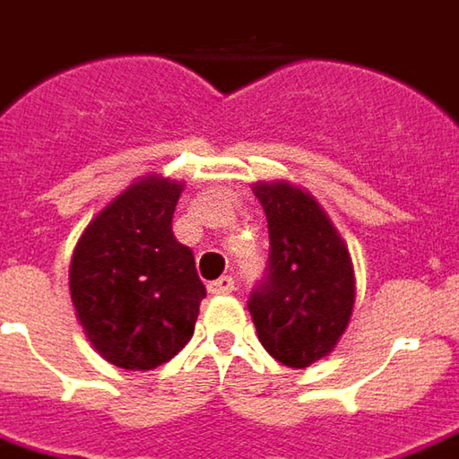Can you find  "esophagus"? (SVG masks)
Instances as JSON below:
<instances>
[{"instance_id":"1","label":"esophagus","mask_w":459,"mask_h":459,"mask_svg":"<svg viewBox=\"0 0 459 459\" xmlns=\"http://www.w3.org/2000/svg\"><path fill=\"white\" fill-rule=\"evenodd\" d=\"M233 290H236V281H233L230 277H221L208 284V292L211 294H229L233 292Z\"/></svg>"}]
</instances>
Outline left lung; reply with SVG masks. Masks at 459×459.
I'll return each mask as SVG.
<instances>
[{"label":"left lung","instance_id":"left-lung-1","mask_svg":"<svg viewBox=\"0 0 459 459\" xmlns=\"http://www.w3.org/2000/svg\"><path fill=\"white\" fill-rule=\"evenodd\" d=\"M269 226V264L248 297L266 353L290 368L325 358L356 302L353 264L317 200L287 182L254 187Z\"/></svg>","mask_w":459,"mask_h":459}]
</instances>
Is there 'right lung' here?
<instances>
[{
    "label": "right lung",
    "instance_id": "right-lung-1",
    "mask_svg": "<svg viewBox=\"0 0 459 459\" xmlns=\"http://www.w3.org/2000/svg\"><path fill=\"white\" fill-rule=\"evenodd\" d=\"M182 185L134 182L88 223L73 251L71 297L88 340L108 363L152 371L193 338L205 284L172 233Z\"/></svg>",
    "mask_w": 459,
    "mask_h": 459
}]
</instances>
